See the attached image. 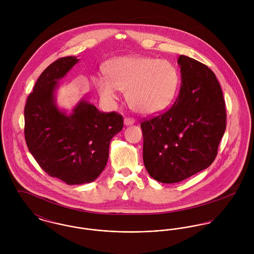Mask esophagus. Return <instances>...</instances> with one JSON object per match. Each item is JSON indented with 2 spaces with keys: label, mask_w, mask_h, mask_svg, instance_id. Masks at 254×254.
I'll return each instance as SVG.
<instances>
[{
  "label": "esophagus",
  "mask_w": 254,
  "mask_h": 254,
  "mask_svg": "<svg viewBox=\"0 0 254 254\" xmlns=\"http://www.w3.org/2000/svg\"><path fill=\"white\" fill-rule=\"evenodd\" d=\"M134 123H135L134 118H132V117H125V118H124V124H125L126 126L133 125Z\"/></svg>",
  "instance_id": "34e87169"
}]
</instances>
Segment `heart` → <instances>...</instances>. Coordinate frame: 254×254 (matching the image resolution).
<instances>
[{"label":"heart","instance_id":"obj_1","mask_svg":"<svg viewBox=\"0 0 254 254\" xmlns=\"http://www.w3.org/2000/svg\"><path fill=\"white\" fill-rule=\"evenodd\" d=\"M108 77L95 76V89L106 104L118 99V91L126 93L127 101L135 111L152 115L167 109L173 102L179 73L166 60L145 56L116 58L105 66Z\"/></svg>","mask_w":254,"mask_h":254}]
</instances>
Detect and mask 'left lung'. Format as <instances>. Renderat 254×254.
<instances>
[{
    "label": "left lung",
    "mask_w": 254,
    "mask_h": 254,
    "mask_svg": "<svg viewBox=\"0 0 254 254\" xmlns=\"http://www.w3.org/2000/svg\"><path fill=\"white\" fill-rule=\"evenodd\" d=\"M181 88L173 106L145 119L143 159L156 181H183L211 165L226 129L223 93L205 64L180 56Z\"/></svg>",
    "instance_id": "obj_1"
}]
</instances>
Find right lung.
I'll use <instances>...</instances> for the list:
<instances>
[{"label":"right lung","mask_w":254,"mask_h":254,"mask_svg":"<svg viewBox=\"0 0 254 254\" xmlns=\"http://www.w3.org/2000/svg\"><path fill=\"white\" fill-rule=\"evenodd\" d=\"M78 62L76 57H64L50 64L38 78L24 108L29 151L47 174L67 185L99 177L109 159L110 141L123 128L121 114L101 112L84 100L70 114L57 107L58 81Z\"/></svg>","instance_id":"obj_1"}]
</instances>
